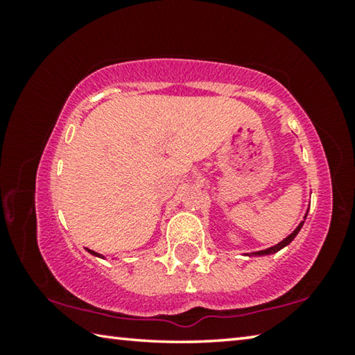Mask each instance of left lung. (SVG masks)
<instances>
[{"mask_svg": "<svg viewBox=\"0 0 355 355\" xmlns=\"http://www.w3.org/2000/svg\"><path fill=\"white\" fill-rule=\"evenodd\" d=\"M305 218H307V216H305ZM302 225H304V220L302 222H300V224L297 225V228H296V230H294L293 233H291V235L290 236H286L285 239H284V241H282V243H279V244H275V245H272V248H269V249H266V250H260V252H255V257H258V255H268V254H275V252H279L280 249H284L285 248V245H288V244H290L291 241H293V239L294 238H296V235H297V233H299V230H300V228H302Z\"/></svg>", "mask_w": 355, "mask_h": 355, "instance_id": "left-lung-1", "label": "left lung"}]
</instances>
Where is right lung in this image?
<instances>
[{
    "label": "right lung",
    "mask_w": 355,
    "mask_h": 355,
    "mask_svg": "<svg viewBox=\"0 0 355 355\" xmlns=\"http://www.w3.org/2000/svg\"><path fill=\"white\" fill-rule=\"evenodd\" d=\"M89 252H91V254H92V255H95V257H101L100 254H97V252H94V250H89ZM101 258H103V257H101Z\"/></svg>",
    "instance_id": "right-lung-1"
}]
</instances>
